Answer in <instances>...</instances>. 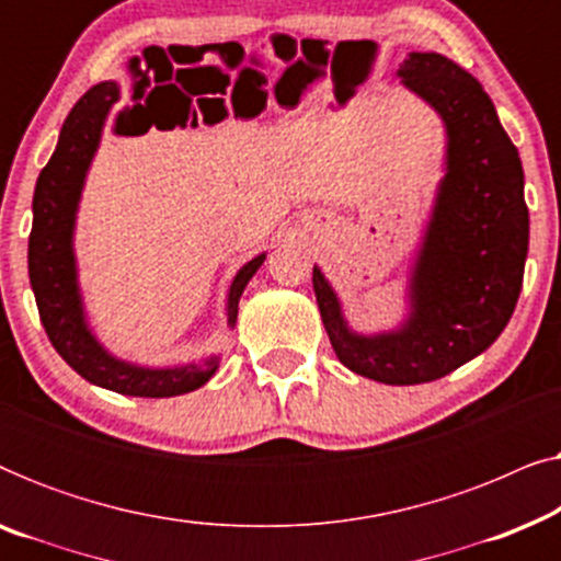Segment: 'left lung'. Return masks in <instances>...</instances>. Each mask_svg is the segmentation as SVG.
Returning <instances> with one entry per match:
<instances>
[{
	"instance_id": "left-lung-1",
	"label": "left lung",
	"mask_w": 561,
	"mask_h": 561,
	"mask_svg": "<svg viewBox=\"0 0 561 561\" xmlns=\"http://www.w3.org/2000/svg\"><path fill=\"white\" fill-rule=\"evenodd\" d=\"M403 87L447 127V175L411 275L401 329L355 334L319 267L313 294L344 367L386 386L439 380L485 352L516 309L528 252L524 168L480 81L439 53H409Z\"/></svg>"
}]
</instances>
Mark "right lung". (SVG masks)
<instances>
[{
	"mask_svg": "<svg viewBox=\"0 0 561 561\" xmlns=\"http://www.w3.org/2000/svg\"><path fill=\"white\" fill-rule=\"evenodd\" d=\"M117 99L119 89L114 81H102L91 87L66 117L56 152L37 175L33 196V232H30L27 244L30 286H33L37 311H41V321L50 344L81 378L122 396L171 398L202 388L217 373L219 357H206L198 365L165 367V370H152V367H140L112 357L91 334L87 317H83L79 278H76V209H79L91 158L99 148L104 119ZM263 260L265 252L252 257L234 275L227 296L229 327H234L242 290L257 273V267L263 265Z\"/></svg>",
	"mask_w": 561,
	"mask_h": 561,
	"instance_id": "add662e5",
	"label": "right lung"
}]
</instances>
